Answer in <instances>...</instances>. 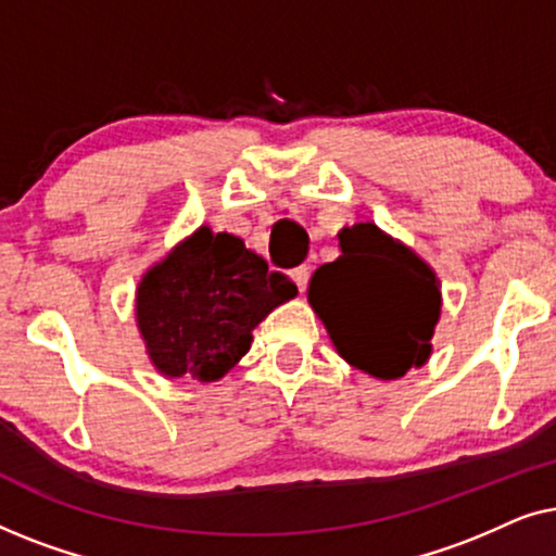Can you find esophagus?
Segmentation results:
<instances>
[{
  "instance_id": "34e87169",
  "label": "esophagus",
  "mask_w": 556,
  "mask_h": 556,
  "mask_svg": "<svg viewBox=\"0 0 556 556\" xmlns=\"http://www.w3.org/2000/svg\"><path fill=\"white\" fill-rule=\"evenodd\" d=\"M291 278H293V283L299 286V291H306V286H308V268H306V265H299V268H293Z\"/></svg>"
}]
</instances>
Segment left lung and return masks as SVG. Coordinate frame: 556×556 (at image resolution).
<instances>
[{
  "label": "left lung",
  "mask_w": 556,
  "mask_h": 556,
  "mask_svg": "<svg viewBox=\"0 0 556 556\" xmlns=\"http://www.w3.org/2000/svg\"><path fill=\"white\" fill-rule=\"evenodd\" d=\"M341 255L308 280V303L344 362L375 379H400L432 354L443 293L435 270L405 242L356 223Z\"/></svg>",
  "instance_id": "8db88e82"
}]
</instances>
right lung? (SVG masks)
Here are the masks:
<instances>
[{"mask_svg":"<svg viewBox=\"0 0 556 556\" xmlns=\"http://www.w3.org/2000/svg\"><path fill=\"white\" fill-rule=\"evenodd\" d=\"M299 288L230 232L200 225L136 286V326L162 377L210 384L253 344V329Z\"/></svg>","mask_w":556,"mask_h":556,"instance_id":"obj_1","label":"right lung"}]
</instances>
